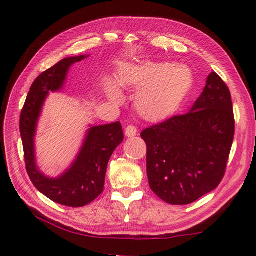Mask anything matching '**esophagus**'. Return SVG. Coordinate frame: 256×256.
I'll return each instance as SVG.
<instances>
[{
	"mask_svg": "<svg viewBox=\"0 0 256 256\" xmlns=\"http://www.w3.org/2000/svg\"><path fill=\"white\" fill-rule=\"evenodd\" d=\"M136 133L138 130L134 125H128V126L125 128V136H136Z\"/></svg>",
	"mask_w": 256,
	"mask_h": 256,
	"instance_id": "1",
	"label": "esophagus"
}]
</instances>
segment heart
<instances>
[{
  "instance_id": "b5f03b06",
  "label": "heart",
  "mask_w": 256,
  "mask_h": 256,
  "mask_svg": "<svg viewBox=\"0 0 256 256\" xmlns=\"http://www.w3.org/2000/svg\"><path fill=\"white\" fill-rule=\"evenodd\" d=\"M118 84L125 88L140 89L138 107L149 118L166 115L185 96L190 84V73L180 66L170 63L144 62L124 68L120 73ZM110 96L118 99L116 89H110Z\"/></svg>"
}]
</instances>
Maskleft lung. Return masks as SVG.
<instances>
[{
	"instance_id": "left-lung-1",
	"label": "left lung",
	"mask_w": 256,
	"mask_h": 256,
	"mask_svg": "<svg viewBox=\"0 0 256 256\" xmlns=\"http://www.w3.org/2000/svg\"><path fill=\"white\" fill-rule=\"evenodd\" d=\"M234 134L230 92L211 72L190 112L141 132L150 188L176 206L190 204L214 190L226 172Z\"/></svg>"
}]
</instances>
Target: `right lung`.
<instances>
[{
  "mask_svg": "<svg viewBox=\"0 0 256 256\" xmlns=\"http://www.w3.org/2000/svg\"><path fill=\"white\" fill-rule=\"evenodd\" d=\"M86 56L68 58L36 78L30 86L20 115L26 170L38 190L58 204L79 208L97 198L104 190L107 164L114 150L123 141L120 122L94 126L89 130L84 146L70 170L58 178H48L38 170L34 162V136L42 102L48 92L62 88L68 68Z\"/></svg>",
  "mask_w": 256,
  "mask_h": 256,
  "instance_id": "add662e5",
  "label": "right lung"
}]
</instances>
